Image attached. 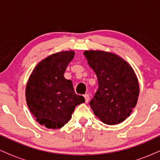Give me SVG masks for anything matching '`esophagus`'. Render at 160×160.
<instances>
[{"label": "esophagus", "instance_id": "esophagus-1", "mask_svg": "<svg viewBox=\"0 0 160 160\" xmlns=\"http://www.w3.org/2000/svg\"><path fill=\"white\" fill-rule=\"evenodd\" d=\"M84 96V98H85V101H86V103H87L88 102H89V95H88V94H85L83 95Z\"/></svg>", "mask_w": 160, "mask_h": 160}]
</instances>
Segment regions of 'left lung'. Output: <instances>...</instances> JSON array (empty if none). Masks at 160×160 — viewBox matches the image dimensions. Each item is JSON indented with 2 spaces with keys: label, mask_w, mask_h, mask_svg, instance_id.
<instances>
[{
  "label": "left lung",
  "mask_w": 160,
  "mask_h": 160,
  "mask_svg": "<svg viewBox=\"0 0 160 160\" xmlns=\"http://www.w3.org/2000/svg\"><path fill=\"white\" fill-rule=\"evenodd\" d=\"M83 54L98 79V88L89 102L92 110L104 123H120L131 114L138 98L134 70L114 53L86 50Z\"/></svg>",
  "instance_id": "obj_1"
}]
</instances>
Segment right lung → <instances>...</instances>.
<instances>
[{
	"label": "right lung",
	"instance_id": "add662e5",
	"mask_svg": "<svg viewBox=\"0 0 160 160\" xmlns=\"http://www.w3.org/2000/svg\"><path fill=\"white\" fill-rule=\"evenodd\" d=\"M74 57L72 50L47 57L37 65L28 81V107L36 120L48 128L56 129L65 126L76 106L85 102L83 96L75 93L72 81L64 77Z\"/></svg>",
	"mask_w": 160,
	"mask_h": 160
}]
</instances>
